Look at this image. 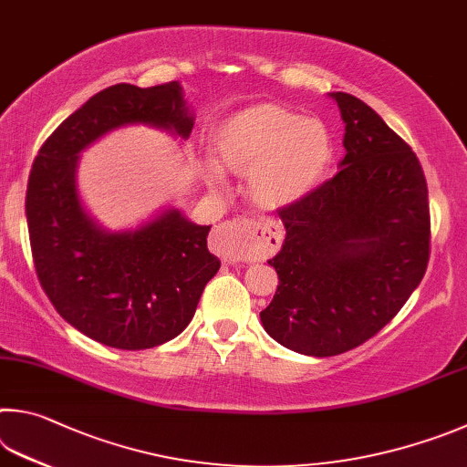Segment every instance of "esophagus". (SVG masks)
Instances as JSON below:
<instances>
[{
	"mask_svg": "<svg viewBox=\"0 0 467 467\" xmlns=\"http://www.w3.org/2000/svg\"><path fill=\"white\" fill-rule=\"evenodd\" d=\"M213 250L219 256L227 260L238 258L242 250H248L252 254L265 256L271 252V244L265 235V229L252 219H234L227 223H221L213 232Z\"/></svg>",
	"mask_w": 467,
	"mask_h": 467,
	"instance_id": "1",
	"label": "esophagus"
}]
</instances>
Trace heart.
<instances>
[{
    "label": "heart",
    "mask_w": 467,
    "mask_h": 467,
    "mask_svg": "<svg viewBox=\"0 0 467 467\" xmlns=\"http://www.w3.org/2000/svg\"><path fill=\"white\" fill-rule=\"evenodd\" d=\"M215 151L221 166L250 174V194L265 207H287L320 182L332 160V139L322 120L276 104L248 106L219 127ZM219 182L215 166L207 170Z\"/></svg>",
    "instance_id": "obj_1"
}]
</instances>
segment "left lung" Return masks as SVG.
I'll use <instances>...</instances> for the list:
<instances>
[{"instance_id":"left-lung-1","label":"left lung","mask_w":467,"mask_h":467,"mask_svg":"<svg viewBox=\"0 0 467 467\" xmlns=\"http://www.w3.org/2000/svg\"><path fill=\"white\" fill-rule=\"evenodd\" d=\"M345 120L340 171L279 209L287 235L265 330L296 353L334 357L391 322L431 254L427 178L416 153L371 106L334 92Z\"/></svg>"}]
</instances>
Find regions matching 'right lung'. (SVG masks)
<instances>
[{
	"label": "right lung",
	"instance_id": "1",
	"mask_svg": "<svg viewBox=\"0 0 467 467\" xmlns=\"http://www.w3.org/2000/svg\"><path fill=\"white\" fill-rule=\"evenodd\" d=\"M186 139L194 117L178 81L102 89L65 119L38 150L28 178L32 260L47 297L73 328L106 347L143 350L176 338L219 271L207 248L211 225L170 209L135 232H106L84 211L78 153L125 125Z\"/></svg>",
	"mask_w": 467,
	"mask_h": 467
}]
</instances>
